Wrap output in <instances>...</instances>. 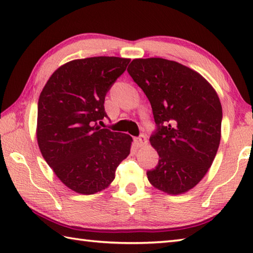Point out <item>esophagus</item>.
I'll use <instances>...</instances> for the list:
<instances>
[{"label": "esophagus", "mask_w": 253, "mask_h": 253, "mask_svg": "<svg viewBox=\"0 0 253 253\" xmlns=\"http://www.w3.org/2000/svg\"><path fill=\"white\" fill-rule=\"evenodd\" d=\"M135 142H136V144H137V147L141 148V147H143V146H146L148 141H147L146 136H144V135H140L139 137L135 138Z\"/></svg>", "instance_id": "34e87169"}]
</instances>
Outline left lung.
<instances>
[{
  "mask_svg": "<svg viewBox=\"0 0 253 253\" xmlns=\"http://www.w3.org/2000/svg\"><path fill=\"white\" fill-rule=\"evenodd\" d=\"M151 103L159 154L147 171L153 187L169 195L192 189L215 158L221 141L222 105L216 91L193 69L161 57L135 58L127 68Z\"/></svg>",
  "mask_w": 253,
  "mask_h": 253,
  "instance_id": "obj_1",
  "label": "left lung"
}]
</instances>
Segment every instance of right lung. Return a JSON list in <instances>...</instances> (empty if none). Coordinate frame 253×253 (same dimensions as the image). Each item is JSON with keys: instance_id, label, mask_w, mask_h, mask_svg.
Here are the masks:
<instances>
[{"instance_id": "obj_1", "label": "right lung", "mask_w": 253, "mask_h": 253, "mask_svg": "<svg viewBox=\"0 0 253 253\" xmlns=\"http://www.w3.org/2000/svg\"><path fill=\"white\" fill-rule=\"evenodd\" d=\"M129 58L95 56L58 67L38 102L37 140L64 185L82 195L104 190L130 153L132 138L101 128L105 95Z\"/></svg>"}]
</instances>
